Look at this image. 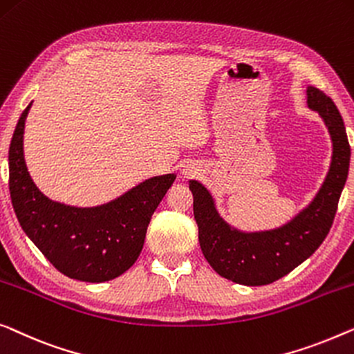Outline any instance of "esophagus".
<instances>
[{
    "instance_id": "obj_1",
    "label": "esophagus",
    "mask_w": 354,
    "mask_h": 354,
    "mask_svg": "<svg viewBox=\"0 0 354 354\" xmlns=\"http://www.w3.org/2000/svg\"><path fill=\"white\" fill-rule=\"evenodd\" d=\"M183 177H187V178H189V177H194L198 174V169L194 167V166H192V165H188V166H185L183 167Z\"/></svg>"
}]
</instances>
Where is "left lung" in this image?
Wrapping results in <instances>:
<instances>
[{
  "label": "left lung",
  "instance_id": "left-lung-1",
  "mask_svg": "<svg viewBox=\"0 0 354 354\" xmlns=\"http://www.w3.org/2000/svg\"><path fill=\"white\" fill-rule=\"evenodd\" d=\"M308 106L324 120L332 139V161L313 201L289 223L270 232L243 233L220 217L211 193L189 180L199 245L220 276L244 286H265L290 273L322 244L334 222L350 167L345 124L330 97L313 86L306 89Z\"/></svg>",
  "mask_w": 354,
  "mask_h": 354
}]
</instances>
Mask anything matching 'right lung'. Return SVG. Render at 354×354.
Masks as SVG:
<instances>
[{
  "instance_id": "add662e5",
  "label": "right lung",
  "mask_w": 354,
  "mask_h": 354,
  "mask_svg": "<svg viewBox=\"0 0 354 354\" xmlns=\"http://www.w3.org/2000/svg\"><path fill=\"white\" fill-rule=\"evenodd\" d=\"M32 104L20 115L9 145V193L25 234L60 273L86 283H104L139 259L147 228L176 174L151 177L97 207L50 201L35 185L24 160V127Z\"/></svg>"
}]
</instances>
